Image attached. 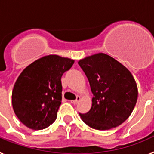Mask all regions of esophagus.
I'll list each match as a JSON object with an SVG mask.
<instances>
[{
	"label": "esophagus",
	"instance_id": "34e87169",
	"mask_svg": "<svg viewBox=\"0 0 154 154\" xmlns=\"http://www.w3.org/2000/svg\"><path fill=\"white\" fill-rule=\"evenodd\" d=\"M80 100H81V97H80V96H78V97H77V99H76L75 100H72V101H71V103L75 105V104H77V103H78L80 101Z\"/></svg>",
	"mask_w": 154,
	"mask_h": 154
}]
</instances>
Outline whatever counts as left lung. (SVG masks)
I'll list each match as a JSON object with an SVG mask.
<instances>
[{"instance_id":"8db88e82","label":"left lung","mask_w":154,"mask_h":154,"mask_svg":"<svg viewBox=\"0 0 154 154\" xmlns=\"http://www.w3.org/2000/svg\"><path fill=\"white\" fill-rule=\"evenodd\" d=\"M93 94L92 107L79 113L84 123L99 130L119 126L133 112L138 89L133 75L124 65L104 53L79 61Z\"/></svg>"}]
</instances>
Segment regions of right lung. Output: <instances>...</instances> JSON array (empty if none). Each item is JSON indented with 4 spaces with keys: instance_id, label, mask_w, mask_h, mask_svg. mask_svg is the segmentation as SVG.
<instances>
[{
    "instance_id": "obj_1",
    "label": "right lung",
    "mask_w": 154,
    "mask_h": 154,
    "mask_svg": "<svg viewBox=\"0 0 154 154\" xmlns=\"http://www.w3.org/2000/svg\"><path fill=\"white\" fill-rule=\"evenodd\" d=\"M75 61L57 55L42 57L27 66L12 91L14 113L21 123L34 130L45 129L57 118L62 103L61 78Z\"/></svg>"
}]
</instances>
